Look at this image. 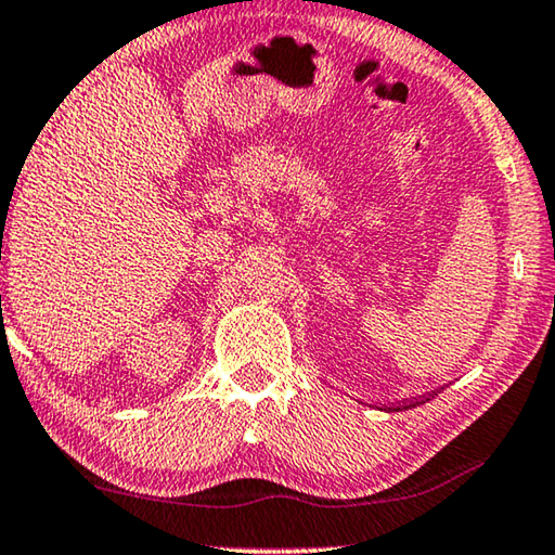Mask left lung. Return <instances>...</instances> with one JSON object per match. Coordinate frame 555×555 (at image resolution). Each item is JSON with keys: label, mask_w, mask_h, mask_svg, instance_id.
Wrapping results in <instances>:
<instances>
[{"label": "left lung", "mask_w": 555, "mask_h": 555, "mask_svg": "<svg viewBox=\"0 0 555 555\" xmlns=\"http://www.w3.org/2000/svg\"><path fill=\"white\" fill-rule=\"evenodd\" d=\"M428 399H421V401H413V403H403V409H413V406H418V403H426ZM396 411H401V406H396Z\"/></svg>", "instance_id": "8db88e82"}]
</instances>
